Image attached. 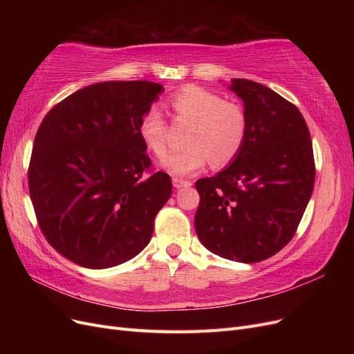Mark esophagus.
Here are the masks:
<instances>
[{"mask_svg":"<svg viewBox=\"0 0 354 354\" xmlns=\"http://www.w3.org/2000/svg\"><path fill=\"white\" fill-rule=\"evenodd\" d=\"M173 186H174L176 189H181V187H189V186H192V183H190V181H187V180L173 178Z\"/></svg>","mask_w":354,"mask_h":354,"instance_id":"1","label":"esophagus"}]
</instances>
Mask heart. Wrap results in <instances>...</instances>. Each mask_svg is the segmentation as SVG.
<instances>
[{"label": "heart", "mask_w": 354, "mask_h": 354, "mask_svg": "<svg viewBox=\"0 0 354 354\" xmlns=\"http://www.w3.org/2000/svg\"><path fill=\"white\" fill-rule=\"evenodd\" d=\"M176 118L192 122L185 151L169 153L160 168L174 177H189L211 160L223 167L236 158L246 137V116L241 106L224 102L218 94L201 87H186L171 99ZM138 136L147 151L162 156L167 151V124L156 109H149L138 124Z\"/></svg>", "instance_id": "b5f03b06"}]
</instances>
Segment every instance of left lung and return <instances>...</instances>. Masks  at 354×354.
<instances>
[{
    "label": "left lung",
    "mask_w": 354,
    "mask_h": 354,
    "mask_svg": "<svg viewBox=\"0 0 354 354\" xmlns=\"http://www.w3.org/2000/svg\"><path fill=\"white\" fill-rule=\"evenodd\" d=\"M243 102L246 137L230 165L196 181L199 241L212 254L257 263L292 239L315 186L313 146L292 103L263 84H229Z\"/></svg>",
    "instance_id": "obj_1"
}]
</instances>
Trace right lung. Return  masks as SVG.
Returning a JSON list of instances; mask_svg holds the SVG:
<instances>
[{
	"label": "right lung",
	"mask_w": 354,
	"mask_h": 354,
	"mask_svg": "<svg viewBox=\"0 0 354 354\" xmlns=\"http://www.w3.org/2000/svg\"><path fill=\"white\" fill-rule=\"evenodd\" d=\"M164 87L151 81L91 84L56 104L35 136L29 195L48 243L72 263L108 269L140 254L171 196L168 174H146L138 136Z\"/></svg>",
	"instance_id": "add662e5"
}]
</instances>
